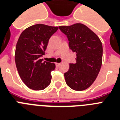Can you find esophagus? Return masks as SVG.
<instances>
[{
  "label": "esophagus",
  "instance_id": "1",
  "mask_svg": "<svg viewBox=\"0 0 120 120\" xmlns=\"http://www.w3.org/2000/svg\"><path fill=\"white\" fill-rule=\"evenodd\" d=\"M55 65H56V66H57V67H58V66H60V63H55Z\"/></svg>",
  "mask_w": 120,
  "mask_h": 120
}]
</instances>
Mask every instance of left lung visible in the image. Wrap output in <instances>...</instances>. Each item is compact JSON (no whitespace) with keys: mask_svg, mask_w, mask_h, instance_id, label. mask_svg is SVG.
I'll use <instances>...</instances> for the list:
<instances>
[{"mask_svg":"<svg viewBox=\"0 0 120 120\" xmlns=\"http://www.w3.org/2000/svg\"><path fill=\"white\" fill-rule=\"evenodd\" d=\"M67 36L70 49L76 53L75 63H70L64 73L66 83L75 90L90 87L99 74L102 62L103 48L101 40L87 26L81 23L59 26Z\"/></svg>","mask_w":120,"mask_h":120,"instance_id":"left-lung-1","label":"left lung"}]
</instances>
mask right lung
I'll return each instance as SVG.
<instances>
[{
  "label": "right lung",
  "instance_id": "obj_1",
  "mask_svg": "<svg viewBox=\"0 0 120 120\" xmlns=\"http://www.w3.org/2000/svg\"><path fill=\"white\" fill-rule=\"evenodd\" d=\"M58 27L37 24L22 32L16 44L15 63L21 80L29 88L41 90L51 82L53 63L41 59L44 55L50 37Z\"/></svg>",
  "mask_w": 120,
  "mask_h": 120
}]
</instances>
